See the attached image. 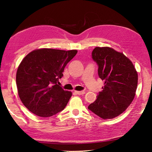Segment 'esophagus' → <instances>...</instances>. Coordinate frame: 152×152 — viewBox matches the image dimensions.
<instances>
[{"label":"esophagus","instance_id":"34e87169","mask_svg":"<svg viewBox=\"0 0 152 152\" xmlns=\"http://www.w3.org/2000/svg\"><path fill=\"white\" fill-rule=\"evenodd\" d=\"M75 93H76V94H78V95H83V94H85V91H76Z\"/></svg>","mask_w":152,"mask_h":152}]
</instances>
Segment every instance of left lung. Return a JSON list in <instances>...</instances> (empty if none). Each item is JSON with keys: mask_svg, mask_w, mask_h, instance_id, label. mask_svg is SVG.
I'll list each match as a JSON object with an SVG mask.
<instances>
[{"mask_svg": "<svg viewBox=\"0 0 152 152\" xmlns=\"http://www.w3.org/2000/svg\"><path fill=\"white\" fill-rule=\"evenodd\" d=\"M92 58L104 86L88 109L104 119L117 117L133 101L138 84L137 70L124 53L109 47H96Z\"/></svg>", "mask_w": 152, "mask_h": 152, "instance_id": "left-lung-1", "label": "left lung"}]
</instances>
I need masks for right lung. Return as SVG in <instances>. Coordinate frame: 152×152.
<instances>
[{"label": "right lung", "instance_id": "right-lung-1", "mask_svg": "<svg viewBox=\"0 0 152 152\" xmlns=\"http://www.w3.org/2000/svg\"><path fill=\"white\" fill-rule=\"evenodd\" d=\"M78 51L36 50L22 60L16 73L19 98L28 110L48 118L65 108L72 96L59 85L67 63Z\"/></svg>", "mask_w": 152, "mask_h": 152}]
</instances>
